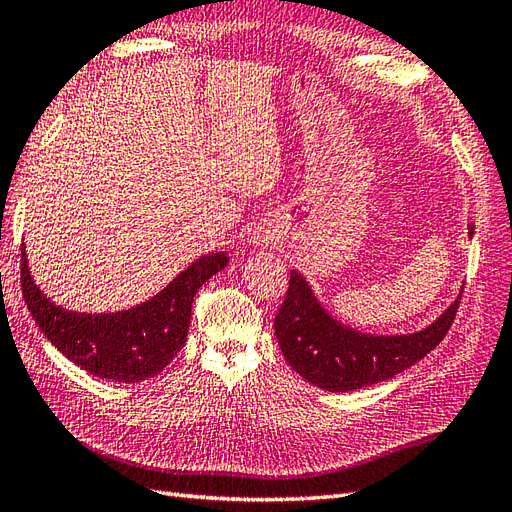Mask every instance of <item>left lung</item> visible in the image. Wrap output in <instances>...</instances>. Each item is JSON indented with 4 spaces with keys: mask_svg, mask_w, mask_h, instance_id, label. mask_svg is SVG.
<instances>
[{
    "mask_svg": "<svg viewBox=\"0 0 512 512\" xmlns=\"http://www.w3.org/2000/svg\"><path fill=\"white\" fill-rule=\"evenodd\" d=\"M458 305L461 296L419 333L365 335L333 320L307 281L292 270L274 333L285 361L307 383L326 391H355L393 378L435 350L450 331Z\"/></svg>",
    "mask_w": 512,
    "mask_h": 512,
    "instance_id": "8db88e82",
    "label": "left lung"
}]
</instances>
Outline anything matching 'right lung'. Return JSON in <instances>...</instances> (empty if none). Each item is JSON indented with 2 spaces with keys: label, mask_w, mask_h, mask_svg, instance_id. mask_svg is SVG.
<instances>
[{
  "label": "right lung",
  "mask_w": 512,
  "mask_h": 512,
  "mask_svg": "<svg viewBox=\"0 0 512 512\" xmlns=\"http://www.w3.org/2000/svg\"><path fill=\"white\" fill-rule=\"evenodd\" d=\"M227 261V253L203 255L160 294L127 311L77 313L38 290L21 244V290L38 329L77 368L116 383H138L162 372L186 344L194 294Z\"/></svg>",
  "instance_id": "1"
}]
</instances>
